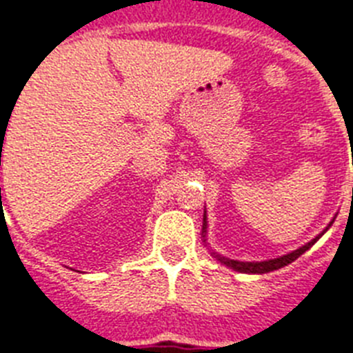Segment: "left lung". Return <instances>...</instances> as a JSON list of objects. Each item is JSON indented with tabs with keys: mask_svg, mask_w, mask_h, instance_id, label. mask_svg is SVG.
Returning <instances> with one entry per match:
<instances>
[{
	"mask_svg": "<svg viewBox=\"0 0 353 353\" xmlns=\"http://www.w3.org/2000/svg\"><path fill=\"white\" fill-rule=\"evenodd\" d=\"M334 222V221H332ZM332 222L328 224L327 228H325V232H327L328 228L332 226ZM206 212H204V217H203V236H206ZM325 232L319 233L316 239H312L310 242H307L305 245H301L300 250H294L291 251V253L283 254V256H278V259H272V260H263V262H239V260H232V259H226V256H222V254H217V253H212L215 259L219 260V262L222 263V265H226V268L233 269V271H239V272H248V274H263V272H271V271H276V269L280 268H285L287 263L294 262L298 256H301V254L305 253L307 250H310L316 242H318V239H321V235ZM204 242H206V239H204Z\"/></svg>",
	"mask_w": 353,
	"mask_h": 353,
	"instance_id": "obj_1",
	"label": "left lung"
}]
</instances>
